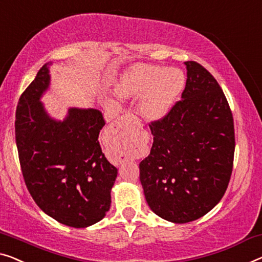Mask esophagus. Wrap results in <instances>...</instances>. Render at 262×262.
Here are the masks:
<instances>
[{"mask_svg":"<svg viewBox=\"0 0 262 262\" xmlns=\"http://www.w3.org/2000/svg\"><path fill=\"white\" fill-rule=\"evenodd\" d=\"M127 118H128V115H122V116H120L118 121H124V120H127Z\"/></svg>","mask_w":262,"mask_h":262,"instance_id":"obj_1","label":"esophagus"}]
</instances>
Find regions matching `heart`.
I'll return each mask as SVG.
<instances>
[{
  "label": "heart",
  "instance_id": "b5f03b06",
  "mask_svg": "<svg viewBox=\"0 0 262 262\" xmlns=\"http://www.w3.org/2000/svg\"><path fill=\"white\" fill-rule=\"evenodd\" d=\"M185 85L181 70L149 64H135L121 76L116 94L123 99L141 97L139 112L147 120L165 116Z\"/></svg>",
  "mask_w": 262,
  "mask_h": 262
}]
</instances>
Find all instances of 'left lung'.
Returning <instances> with one entry per match:
<instances>
[{"instance_id": "8db88e82", "label": "left lung", "mask_w": 262, "mask_h": 262, "mask_svg": "<svg viewBox=\"0 0 262 262\" xmlns=\"http://www.w3.org/2000/svg\"><path fill=\"white\" fill-rule=\"evenodd\" d=\"M185 64L181 100L149 124L153 146L140 162L148 206L174 224L196 220L220 202L235 149L233 115L217 81L198 62Z\"/></svg>"}]
</instances>
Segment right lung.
I'll use <instances>...</instances> for the list:
<instances>
[{"mask_svg": "<svg viewBox=\"0 0 262 262\" xmlns=\"http://www.w3.org/2000/svg\"><path fill=\"white\" fill-rule=\"evenodd\" d=\"M49 64L19 97L15 139L23 179L36 205L60 224L84 228L111 208L118 169L102 153L106 124L97 109L69 108L63 121L50 118L40 97L49 88Z\"/></svg>", "mask_w": 262, "mask_h": 262, "instance_id": "add662e5", "label": "right lung"}]
</instances>
